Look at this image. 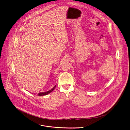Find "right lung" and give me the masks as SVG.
Instances as JSON below:
<instances>
[{
  "mask_svg": "<svg viewBox=\"0 0 130 130\" xmlns=\"http://www.w3.org/2000/svg\"><path fill=\"white\" fill-rule=\"evenodd\" d=\"M56 85H55L51 90L48 91H46V92H40V93H39L38 94V95L39 96H45V95H48V94H50V93H51L56 88Z\"/></svg>",
  "mask_w": 130,
  "mask_h": 130,
  "instance_id": "obj_1",
  "label": "right lung"
}]
</instances>
